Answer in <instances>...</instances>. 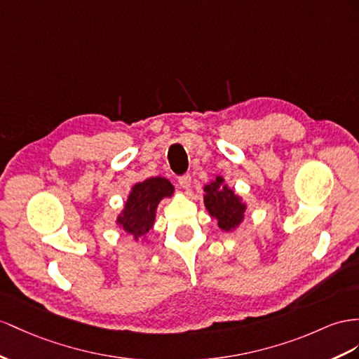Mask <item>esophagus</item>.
<instances>
[{
  "instance_id": "esophagus-1",
  "label": "esophagus",
  "mask_w": 359,
  "mask_h": 359,
  "mask_svg": "<svg viewBox=\"0 0 359 359\" xmlns=\"http://www.w3.org/2000/svg\"><path fill=\"white\" fill-rule=\"evenodd\" d=\"M179 185L182 189H188L191 187V176L189 174H185V176L179 177Z\"/></svg>"
}]
</instances>
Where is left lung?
Wrapping results in <instances>:
<instances>
[{
    "mask_svg": "<svg viewBox=\"0 0 359 359\" xmlns=\"http://www.w3.org/2000/svg\"><path fill=\"white\" fill-rule=\"evenodd\" d=\"M203 203L208 214L217 219L224 232H233L241 226L247 212V203L235 189L227 185L224 177L217 176L203 188Z\"/></svg>",
    "mask_w": 359,
    "mask_h": 359,
    "instance_id": "8db88e82",
    "label": "left lung"
}]
</instances>
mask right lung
Listing matches in <instances>:
<instances>
[{"instance_id":"right-lung-1","label":"right lung","mask_w":359,"mask_h":359,"mask_svg":"<svg viewBox=\"0 0 359 359\" xmlns=\"http://www.w3.org/2000/svg\"><path fill=\"white\" fill-rule=\"evenodd\" d=\"M174 196V187L165 177H150L137 182L128 192L121 212L116 215L115 223L132 236L133 241H147L149 233L156 222V210L163 198Z\"/></svg>"}]
</instances>
